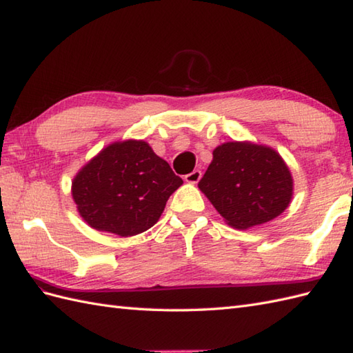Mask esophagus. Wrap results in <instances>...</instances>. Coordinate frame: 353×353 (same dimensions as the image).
I'll return each instance as SVG.
<instances>
[{"label":"esophagus","instance_id":"esophagus-1","mask_svg":"<svg viewBox=\"0 0 353 353\" xmlns=\"http://www.w3.org/2000/svg\"><path fill=\"white\" fill-rule=\"evenodd\" d=\"M200 179H201V171L200 170H194L192 172H190V174L185 176V182L194 185V183H197Z\"/></svg>","mask_w":353,"mask_h":353}]
</instances>
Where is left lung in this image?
<instances>
[{
    "label": "left lung",
    "instance_id": "left-lung-1",
    "mask_svg": "<svg viewBox=\"0 0 353 353\" xmlns=\"http://www.w3.org/2000/svg\"><path fill=\"white\" fill-rule=\"evenodd\" d=\"M199 188L229 226L244 230L281 215L291 203L294 186L276 150L232 141L214 150Z\"/></svg>",
    "mask_w": 353,
    "mask_h": 353
}]
</instances>
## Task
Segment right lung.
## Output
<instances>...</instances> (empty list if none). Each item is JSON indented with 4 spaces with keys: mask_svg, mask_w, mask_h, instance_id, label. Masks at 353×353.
<instances>
[{
    "mask_svg": "<svg viewBox=\"0 0 353 353\" xmlns=\"http://www.w3.org/2000/svg\"><path fill=\"white\" fill-rule=\"evenodd\" d=\"M182 183L145 141L127 139L112 142L83 165L71 194L92 229L133 236L154 226Z\"/></svg>",
    "mask_w": 353,
    "mask_h": 353,
    "instance_id": "add662e5",
    "label": "right lung"
}]
</instances>
